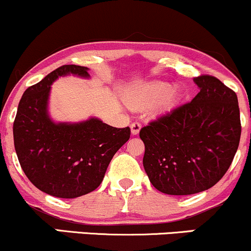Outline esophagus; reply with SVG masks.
I'll return each instance as SVG.
<instances>
[{
  "instance_id": "esophagus-1",
  "label": "esophagus",
  "mask_w": 251,
  "mask_h": 251,
  "mask_svg": "<svg viewBox=\"0 0 251 251\" xmlns=\"http://www.w3.org/2000/svg\"><path fill=\"white\" fill-rule=\"evenodd\" d=\"M130 130H131V135H137L141 130V125L139 122H134L130 125Z\"/></svg>"
}]
</instances>
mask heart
Returning <instances> with one entry per match:
<instances>
[{"instance_id": "heart-1", "label": "heart", "mask_w": 251, "mask_h": 251, "mask_svg": "<svg viewBox=\"0 0 251 251\" xmlns=\"http://www.w3.org/2000/svg\"><path fill=\"white\" fill-rule=\"evenodd\" d=\"M180 100L178 88L165 81H149L130 86L123 92V100L129 108L145 110L151 108L157 112L172 110Z\"/></svg>"}]
</instances>
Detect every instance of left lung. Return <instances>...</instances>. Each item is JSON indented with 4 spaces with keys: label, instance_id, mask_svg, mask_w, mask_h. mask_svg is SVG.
<instances>
[{
    "label": "left lung",
    "instance_id": "8db88e82",
    "mask_svg": "<svg viewBox=\"0 0 251 251\" xmlns=\"http://www.w3.org/2000/svg\"><path fill=\"white\" fill-rule=\"evenodd\" d=\"M201 91L140 130L143 167L160 192L209 190L231 165L241 139L237 96L212 75L194 78Z\"/></svg>",
    "mask_w": 251,
    "mask_h": 251
}]
</instances>
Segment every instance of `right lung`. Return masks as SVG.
Masks as SVG:
<instances>
[{"label":"right lung","instance_id":"add662e5","mask_svg":"<svg viewBox=\"0 0 251 251\" xmlns=\"http://www.w3.org/2000/svg\"><path fill=\"white\" fill-rule=\"evenodd\" d=\"M70 75L90 78L88 67H58L24 92L13 126L16 155L27 178L42 192L66 199L100 186L112 156L130 137L129 126L115 128L96 117L77 123L50 118V85Z\"/></svg>","mask_w":251,"mask_h":251}]
</instances>
